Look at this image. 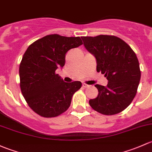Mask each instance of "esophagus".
<instances>
[{
    "label": "esophagus",
    "mask_w": 152,
    "mask_h": 152,
    "mask_svg": "<svg viewBox=\"0 0 152 152\" xmlns=\"http://www.w3.org/2000/svg\"><path fill=\"white\" fill-rule=\"evenodd\" d=\"M83 88H87V87H88L89 86L88 85H87V84H86V83H83Z\"/></svg>",
    "instance_id": "34e87169"
}]
</instances>
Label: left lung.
<instances>
[{"instance_id": "left-lung-1", "label": "left lung", "mask_w": 152, "mask_h": 152, "mask_svg": "<svg viewBox=\"0 0 152 152\" xmlns=\"http://www.w3.org/2000/svg\"><path fill=\"white\" fill-rule=\"evenodd\" d=\"M83 45L96 61V71L108 80L107 86L96 84L97 97L89 100L91 107L104 115L126 109L137 93L140 80L138 60L132 48L115 36L82 37Z\"/></svg>"}]
</instances>
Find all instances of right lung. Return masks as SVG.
I'll return each instance as SVG.
<instances>
[{"mask_svg":"<svg viewBox=\"0 0 152 152\" xmlns=\"http://www.w3.org/2000/svg\"><path fill=\"white\" fill-rule=\"evenodd\" d=\"M81 45L80 37L52 34L28 48L20 65V88L29 107L37 114L51 118L69 108L82 83L64 82L56 70L64 66L66 53Z\"/></svg>","mask_w":152,"mask_h":152,"instance_id":"add662e5","label":"right lung"}]
</instances>
